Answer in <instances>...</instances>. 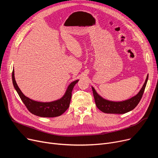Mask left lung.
I'll return each mask as SVG.
<instances>
[{
	"label": "left lung",
	"instance_id": "obj_1",
	"mask_svg": "<svg viewBox=\"0 0 158 158\" xmlns=\"http://www.w3.org/2000/svg\"><path fill=\"white\" fill-rule=\"evenodd\" d=\"M147 80L148 76L143 87L136 95L131 98L130 99H128L127 101H124L122 102H113L105 100V99L97 94L95 89L92 87L95 104L99 110H101L105 113L123 114L127 113L135 108L139 102L145 91Z\"/></svg>",
	"mask_w": 158,
	"mask_h": 158
}]
</instances>
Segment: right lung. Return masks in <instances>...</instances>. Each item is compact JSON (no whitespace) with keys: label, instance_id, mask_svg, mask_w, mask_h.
<instances>
[{"label":"right lung","instance_id":"right-lung-1","mask_svg":"<svg viewBox=\"0 0 158 158\" xmlns=\"http://www.w3.org/2000/svg\"><path fill=\"white\" fill-rule=\"evenodd\" d=\"M13 84L15 89L19 95L22 101L26 106L27 110L33 114L41 117H59L67 110L70 103L72 92L79 80L73 81L69 86L64 95L60 100L51 102H40L32 101L25 96L19 88L15 79L14 70L12 72Z\"/></svg>","mask_w":158,"mask_h":158}]
</instances>
